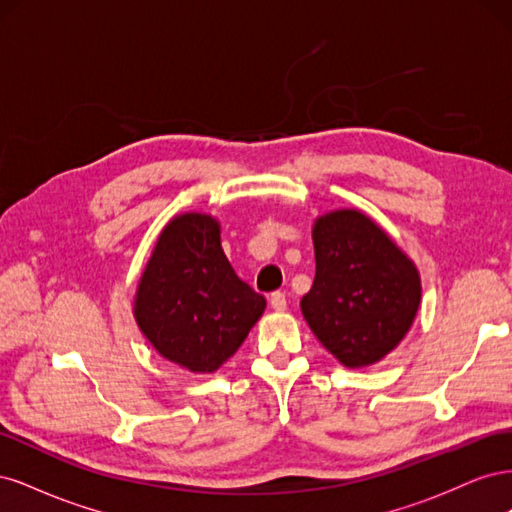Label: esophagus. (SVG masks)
Instances as JSON below:
<instances>
[{"mask_svg": "<svg viewBox=\"0 0 512 512\" xmlns=\"http://www.w3.org/2000/svg\"><path fill=\"white\" fill-rule=\"evenodd\" d=\"M269 303H271V307L275 309V312H284V309H286V294L280 292V290L273 292Z\"/></svg>", "mask_w": 512, "mask_h": 512, "instance_id": "obj_1", "label": "esophagus"}]
</instances>
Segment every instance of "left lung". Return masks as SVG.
Segmentation results:
<instances>
[{
	"instance_id": "1",
	"label": "left lung",
	"mask_w": 512,
	"mask_h": 512,
	"mask_svg": "<svg viewBox=\"0 0 512 512\" xmlns=\"http://www.w3.org/2000/svg\"><path fill=\"white\" fill-rule=\"evenodd\" d=\"M314 250L316 277L301 299L309 329L346 367L380 361L404 339L421 303L412 260L359 211L320 218Z\"/></svg>"
}]
</instances>
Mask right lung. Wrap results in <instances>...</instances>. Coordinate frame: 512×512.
<instances>
[{"label":"right lung","instance_id":"obj_1","mask_svg":"<svg viewBox=\"0 0 512 512\" xmlns=\"http://www.w3.org/2000/svg\"><path fill=\"white\" fill-rule=\"evenodd\" d=\"M265 303L232 271L218 222L185 213L160 235L134 314L164 359L190 371H215L243 344Z\"/></svg>","mask_w":512,"mask_h":512}]
</instances>
